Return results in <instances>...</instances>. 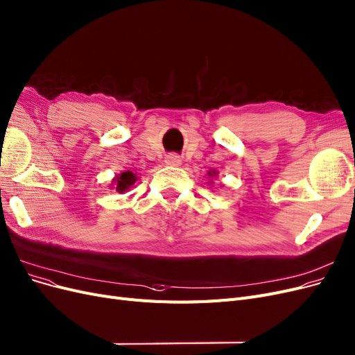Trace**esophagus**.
Returning <instances> with one entry per match:
<instances>
[{
  "instance_id": "34e87169",
  "label": "esophagus",
  "mask_w": 355,
  "mask_h": 355,
  "mask_svg": "<svg viewBox=\"0 0 355 355\" xmlns=\"http://www.w3.org/2000/svg\"><path fill=\"white\" fill-rule=\"evenodd\" d=\"M180 162H182L180 157L176 154H170L166 157V164H168V166H179Z\"/></svg>"
}]
</instances>
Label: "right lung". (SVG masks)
<instances>
[{
    "label": "right lung",
    "mask_w": 355,
    "mask_h": 355,
    "mask_svg": "<svg viewBox=\"0 0 355 355\" xmlns=\"http://www.w3.org/2000/svg\"><path fill=\"white\" fill-rule=\"evenodd\" d=\"M135 180H137V176L128 170V172L121 173L116 179V191L120 192V193H123L125 191H128L133 185V183H135Z\"/></svg>",
    "instance_id": "add662e5"
}]
</instances>
